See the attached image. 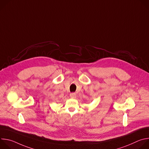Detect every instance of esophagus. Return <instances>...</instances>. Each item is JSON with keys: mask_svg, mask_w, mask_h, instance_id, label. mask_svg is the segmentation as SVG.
<instances>
[{"mask_svg": "<svg viewBox=\"0 0 149 149\" xmlns=\"http://www.w3.org/2000/svg\"><path fill=\"white\" fill-rule=\"evenodd\" d=\"M70 97H71V98H76V94L74 93H71V94H70Z\"/></svg>", "mask_w": 149, "mask_h": 149, "instance_id": "obj_1", "label": "esophagus"}]
</instances>
